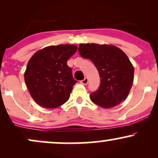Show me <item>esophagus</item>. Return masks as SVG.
<instances>
[{"mask_svg":"<svg viewBox=\"0 0 158 158\" xmlns=\"http://www.w3.org/2000/svg\"><path fill=\"white\" fill-rule=\"evenodd\" d=\"M80 83H81V84L84 85H86L88 83V78H85L83 80H81L80 81Z\"/></svg>","mask_w":158,"mask_h":158,"instance_id":"obj_1","label":"esophagus"}]
</instances>
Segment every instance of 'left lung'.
Segmentation results:
<instances>
[{
	"mask_svg": "<svg viewBox=\"0 0 158 158\" xmlns=\"http://www.w3.org/2000/svg\"><path fill=\"white\" fill-rule=\"evenodd\" d=\"M79 54L89 59L99 72L100 85L90 95L94 103L110 108L126 100L134 81L133 65L121 49L112 44H80Z\"/></svg>",
	"mask_w": 158,
	"mask_h": 158,
	"instance_id": "obj_1",
	"label": "left lung"
}]
</instances>
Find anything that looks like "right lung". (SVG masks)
<instances>
[{
  "mask_svg": "<svg viewBox=\"0 0 158 158\" xmlns=\"http://www.w3.org/2000/svg\"><path fill=\"white\" fill-rule=\"evenodd\" d=\"M74 44H59L41 49L28 61L24 81L34 101L40 106L55 108L68 100L77 82L67 61L77 52Z\"/></svg>",
  "mask_w": 158,
  "mask_h": 158,
  "instance_id": "1",
  "label": "right lung"
}]
</instances>
